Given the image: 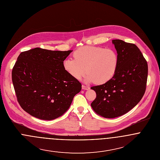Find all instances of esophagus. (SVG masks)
Returning <instances> with one entry per match:
<instances>
[{"label":"esophagus","instance_id":"34e87169","mask_svg":"<svg viewBox=\"0 0 160 160\" xmlns=\"http://www.w3.org/2000/svg\"><path fill=\"white\" fill-rule=\"evenodd\" d=\"M82 89L83 90H89V87L86 86H84V85H82Z\"/></svg>","mask_w":160,"mask_h":160}]
</instances>
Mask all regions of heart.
<instances>
[{"instance_id":"obj_1","label":"heart","mask_w":160,"mask_h":160,"mask_svg":"<svg viewBox=\"0 0 160 160\" xmlns=\"http://www.w3.org/2000/svg\"><path fill=\"white\" fill-rule=\"evenodd\" d=\"M73 57L74 59L64 60V69L78 80L86 71V81L97 84H105L113 77L119 61L113 49L96 46L81 47L75 50Z\"/></svg>"}]
</instances>
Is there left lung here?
<instances>
[{"mask_svg":"<svg viewBox=\"0 0 160 160\" xmlns=\"http://www.w3.org/2000/svg\"><path fill=\"white\" fill-rule=\"evenodd\" d=\"M118 65L113 77L107 82L91 87L96 92L92 102L93 111L106 118H114L132 109L146 90L148 65L139 48L134 44L114 39Z\"/></svg>","mask_w":160,"mask_h":160,"instance_id":"8db88e82","label":"left lung"}]
</instances>
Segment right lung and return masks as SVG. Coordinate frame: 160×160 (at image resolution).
Segmentation results:
<instances>
[{
	"label": "right lung",
	"instance_id": "1",
	"mask_svg": "<svg viewBox=\"0 0 160 160\" xmlns=\"http://www.w3.org/2000/svg\"><path fill=\"white\" fill-rule=\"evenodd\" d=\"M71 52L37 47L20 54L12 78L17 100L26 112L41 119L52 120L68 110L82 88L63 66Z\"/></svg>",
	"mask_w": 160,
	"mask_h": 160
}]
</instances>
